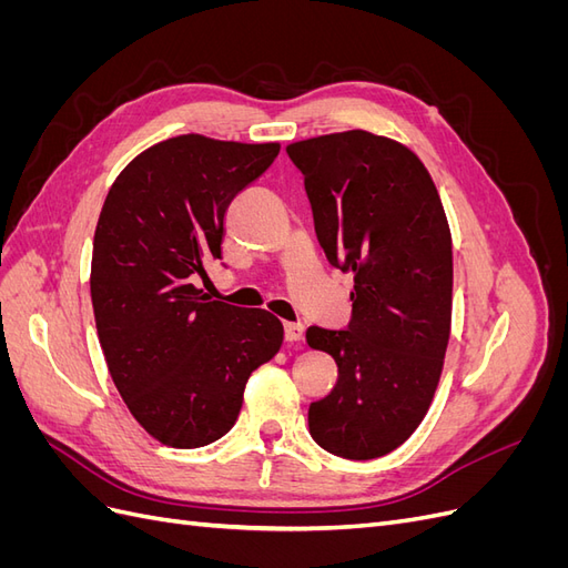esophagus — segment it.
<instances>
[{"instance_id": "obj_1", "label": "esophagus", "mask_w": 568, "mask_h": 568, "mask_svg": "<svg viewBox=\"0 0 568 568\" xmlns=\"http://www.w3.org/2000/svg\"><path fill=\"white\" fill-rule=\"evenodd\" d=\"M284 336H286V341H301L303 338V324L286 322L284 324Z\"/></svg>"}]
</instances>
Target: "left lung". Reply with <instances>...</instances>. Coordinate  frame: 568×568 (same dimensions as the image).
<instances>
[{"label": "left lung", "mask_w": 568, "mask_h": 568, "mask_svg": "<svg viewBox=\"0 0 568 568\" xmlns=\"http://www.w3.org/2000/svg\"><path fill=\"white\" fill-rule=\"evenodd\" d=\"M286 153L305 178L326 261L355 274L346 329L305 334L338 367L307 426L326 453L382 457L415 434L440 379L453 315L448 220L424 163L386 136L336 132Z\"/></svg>", "instance_id": "8db88e82"}]
</instances>
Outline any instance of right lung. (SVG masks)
<instances>
[{
    "label": "right lung",
    "instance_id": "obj_1",
    "mask_svg": "<svg viewBox=\"0 0 568 568\" xmlns=\"http://www.w3.org/2000/svg\"><path fill=\"white\" fill-rule=\"evenodd\" d=\"M277 153L173 136L140 153L101 209L90 280L101 351L132 417L173 448L225 436L251 372L282 348L277 317L194 286L222 257L230 203Z\"/></svg>",
    "mask_w": 568,
    "mask_h": 568
}]
</instances>
